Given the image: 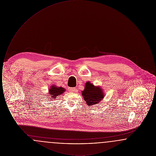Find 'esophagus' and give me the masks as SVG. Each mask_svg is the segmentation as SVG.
Here are the masks:
<instances>
[{
    "mask_svg": "<svg viewBox=\"0 0 156 156\" xmlns=\"http://www.w3.org/2000/svg\"><path fill=\"white\" fill-rule=\"evenodd\" d=\"M76 88H70V89H69V90H70V91L71 92H75L76 91Z\"/></svg>",
    "mask_w": 156,
    "mask_h": 156,
    "instance_id": "obj_1",
    "label": "esophagus"
}]
</instances>
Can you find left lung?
Here are the masks:
<instances>
[{
	"label": "left lung",
	"mask_w": 156,
	"mask_h": 156,
	"mask_svg": "<svg viewBox=\"0 0 156 156\" xmlns=\"http://www.w3.org/2000/svg\"><path fill=\"white\" fill-rule=\"evenodd\" d=\"M105 95L104 90L101 87L95 86L89 81L86 82L84 89L82 91V96L88 106L99 104Z\"/></svg>",
	"instance_id": "obj_1"
}]
</instances>
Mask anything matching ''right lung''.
Returning a JSON list of instances; mask_svg holds the SVG:
<instances>
[{
	"mask_svg": "<svg viewBox=\"0 0 156 156\" xmlns=\"http://www.w3.org/2000/svg\"><path fill=\"white\" fill-rule=\"evenodd\" d=\"M64 92H66V89L64 88L52 85L49 88L48 95H46V96L49 100L52 101V99H55L58 97H60Z\"/></svg>",
	"mask_w": 156,
	"mask_h": 156,
	"instance_id": "add662e5",
	"label": "right lung"
}]
</instances>
